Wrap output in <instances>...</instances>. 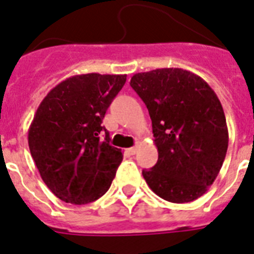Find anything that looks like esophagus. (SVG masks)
<instances>
[{
	"label": "esophagus",
	"instance_id": "34e87169",
	"mask_svg": "<svg viewBox=\"0 0 254 254\" xmlns=\"http://www.w3.org/2000/svg\"><path fill=\"white\" fill-rule=\"evenodd\" d=\"M137 149H139V145H135V147L132 148H128V153H131V155H135L137 152Z\"/></svg>",
	"mask_w": 254,
	"mask_h": 254
}]
</instances>
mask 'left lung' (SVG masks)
<instances>
[{
	"mask_svg": "<svg viewBox=\"0 0 254 254\" xmlns=\"http://www.w3.org/2000/svg\"><path fill=\"white\" fill-rule=\"evenodd\" d=\"M129 85L152 121L159 160L143 177L152 191L172 203H188L207 191L228 148L222 103L210 85L181 68L136 73Z\"/></svg>",
	"mask_w": 254,
	"mask_h": 254,
	"instance_id": "1",
	"label": "left lung"
}]
</instances>
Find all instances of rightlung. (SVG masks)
Wrapping results in <instances>:
<instances>
[{
	"label": "right lung",
	"mask_w": 254,
	"mask_h": 254,
	"mask_svg": "<svg viewBox=\"0 0 254 254\" xmlns=\"http://www.w3.org/2000/svg\"><path fill=\"white\" fill-rule=\"evenodd\" d=\"M126 74H77L40 102L28 129V147L47 188L66 203L94 202L110 189L121 149L101 126ZM105 131V140L99 133Z\"/></svg>",
	"instance_id": "right-lung-1"
}]
</instances>
